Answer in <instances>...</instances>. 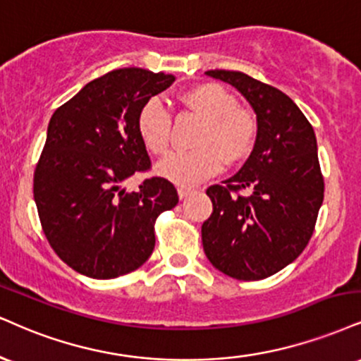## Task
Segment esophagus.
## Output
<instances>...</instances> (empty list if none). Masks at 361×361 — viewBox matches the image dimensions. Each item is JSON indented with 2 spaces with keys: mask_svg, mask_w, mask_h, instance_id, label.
<instances>
[{
  "mask_svg": "<svg viewBox=\"0 0 361 361\" xmlns=\"http://www.w3.org/2000/svg\"><path fill=\"white\" fill-rule=\"evenodd\" d=\"M192 192H193L192 188H185V186H180V188H178V197H180V200H185Z\"/></svg>",
  "mask_w": 361,
  "mask_h": 361,
  "instance_id": "obj_1",
  "label": "esophagus"
}]
</instances>
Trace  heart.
Here are the masks:
<instances>
[{
    "label": "heart",
    "instance_id": "b5f03b06",
    "mask_svg": "<svg viewBox=\"0 0 361 361\" xmlns=\"http://www.w3.org/2000/svg\"><path fill=\"white\" fill-rule=\"evenodd\" d=\"M190 111L203 123L192 151H176L156 164V173L180 186H193L215 176L225 161H242L254 147L257 119L250 111L237 106V99L219 84H200L181 95ZM142 145L153 154L166 153L171 131V116L159 99L141 106L136 119Z\"/></svg>",
    "mask_w": 361,
    "mask_h": 361
}]
</instances>
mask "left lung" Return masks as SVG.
<instances>
[{
	"instance_id": "obj_1",
	"label": "left lung",
	"mask_w": 361,
	"mask_h": 361,
	"mask_svg": "<svg viewBox=\"0 0 361 361\" xmlns=\"http://www.w3.org/2000/svg\"><path fill=\"white\" fill-rule=\"evenodd\" d=\"M205 73L244 95L257 116V137L244 166L207 190L214 212L202 225L203 250L233 279H266L305 250L323 205L314 131L276 87L242 72Z\"/></svg>"
}]
</instances>
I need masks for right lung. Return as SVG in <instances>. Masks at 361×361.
Wrapping results in <instances>:
<instances>
[{
	"instance_id": "right-lung-1",
	"label": "right lung",
	"mask_w": 361,
	"mask_h": 361,
	"mask_svg": "<svg viewBox=\"0 0 361 361\" xmlns=\"http://www.w3.org/2000/svg\"><path fill=\"white\" fill-rule=\"evenodd\" d=\"M173 82L163 72L119 68L89 82L51 116L33 197L47 240L73 271L114 279L153 254L154 222L176 207V188L159 176L131 193L121 185L151 168L137 112Z\"/></svg>"
}]
</instances>
